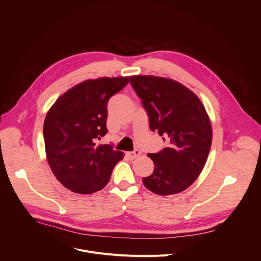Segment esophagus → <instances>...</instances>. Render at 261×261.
Here are the masks:
<instances>
[{
  "instance_id": "obj_1",
  "label": "esophagus",
  "mask_w": 261,
  "mask_h": 261,
  "mask_svg": "<svg viewBox=\"0 0 261 261\" xmlns=\"http://www.w3.org/2000/svg\"><path fill=\"white\" fill-rule=\"evenodd\" d=\"M141 154V152L139 151V150H134V151H132V152H127V157L129 158V159H131V160H133V159H135L136 157H138L139 155Z\"/></svg>"
}]
</instances>
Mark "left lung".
Listing matches in <instances>:
<instances>
[{
    "label": "left lung",
    "mask_w": 261,
    "mask_h": 261,
    "mask_svg": "<svg viewBox=\"0 0 261 261\" xmlns=\"http://www.w3.org/2000/svg\"><path fill=\"white\" fill-rule=\"evenodd\" d=\"M131 86L142 100L150 128L168 140V147L147 154L154 171L142 178L145 188L166 196L189 188L201 173L211 150V120L200 99L170 79L133 75Z\"/></svg>",
    "instance_id": "8db88e82"
}]
</instances>
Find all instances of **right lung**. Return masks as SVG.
I'll use <instances>...</instances> for the list:
<instances>
[{
	"mask_svg": "<svg viewBox=\"0 0 261 261\" xmlns=\"http://www.w3.org/2000/svg\"><path fill=\"white\" fill-rule=\"evenodd\" d=\"M129 76L88 80L64 93L47 111L43 136L46 159L57 179L72 192L103 189L124 153L96 145L106 132L107 102Z\"/></svg>",
	"mask_w": 261,
	"mask_h": 261,
	"instance_id": "obj_1",
	"label": "right lung"
}]
</instances>
